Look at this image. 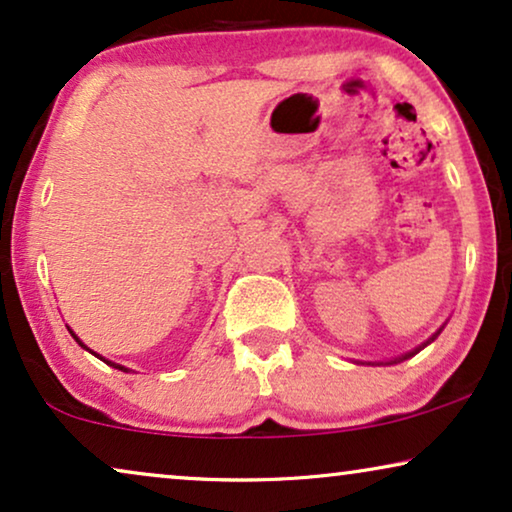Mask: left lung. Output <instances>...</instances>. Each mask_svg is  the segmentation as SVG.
Instances as JSON below:
<instances>
[{
  "instance_id": "1",
  "label": "left lung",
  "mask_w": 512,
  "mask_h": 512,
  "mask_svg": "<svg viewBox=\"0 0 512 512\" xmlns=\"http://www.w3.org/2000/svg\"><path fill=\"white\" fill-rule=\"evenodd\" d=\"M440 331H443V328H438V333H440ZM438 333H433V335H431V338L424 342V345H419L417 349H412V352H408V354H403V356H398V359H394V361H389V363H401V361H405V359H410V356H415V354L419 352V349H424L426 345H429V342H433V340H436V338H438Z\"/></svg>"
}]
</instances>
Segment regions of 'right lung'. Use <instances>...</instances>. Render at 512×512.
<instances>
[{"instance_id": "right-lung-1", "label": "right lung", "mask_w": 512, "mask_h": 512, "mask_svg": "<svg viewBox=\"0 0 512 512\" xmlns=\"http://www.w3.org/2000/svg\"><path fill=\"white\" fill-rule=\"evenodd\" d=\"M72 335H74V333H72ZM74 340H76V342H79V345H81L83 349H88L86 345H83V342H81L79 338H76V335H74ZM88 352H90V349H88ZM93 354H95V352H93ZM95 356H100V354H95ZM100 359H102V356H100ZM102 361H104V359H102ZM107 363H109V366H114V368H118V370H123V373H128V368H125V366H118V363H114V361H107Z\"/></svg>"}]
</instances>
